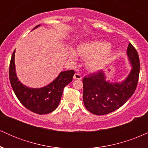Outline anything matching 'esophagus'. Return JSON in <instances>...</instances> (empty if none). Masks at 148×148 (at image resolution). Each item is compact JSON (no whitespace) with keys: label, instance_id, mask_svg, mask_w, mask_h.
I'll list each match as a JSON object with an SVG mask.
<instances>
[{"label":"esophagus","instance_id":"34e87169","mask_svg":"<svg viewBox=\"0 0 148 148\" xmlns=\"http://www.w3.org/2000/svg\"><path fill=\"white\" fill-rule=\"evenodd\" d=\"M74 79H76V80H81L82 79V76H81V74H78V73H76L74 75V77H73Z\"/></svg>","mask_w":148,"mask_h":148}]
</instances>
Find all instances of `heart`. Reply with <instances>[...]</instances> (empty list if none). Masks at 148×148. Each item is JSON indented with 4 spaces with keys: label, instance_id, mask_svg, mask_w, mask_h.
<instances>
[{
    "label": "heart",
    "instance_id": "b5f03b06",
    "mask_svg": "<svg viewBox=\"0 0 148 148\" xmlns=\"http://www.w3.org/2000/svg\"><path fill=\"white\" fill-rule=\"evenodd\" d=\"M79 56L87 58L86 66L91 71H99L108 63L113 54V48L105 41H91L81 44L77 48ZM72 60L77 58V54L73 49L69 51Z\"/></svg>",
    "mask_w": 148,
    "mask_h": 148
}]
</instances>
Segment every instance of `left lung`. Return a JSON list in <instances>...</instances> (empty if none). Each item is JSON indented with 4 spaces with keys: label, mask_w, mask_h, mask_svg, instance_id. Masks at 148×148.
<instances>
[{
    "label": "left lung",
    "mask_w": 148,
    "mask_h": 148,
    "mask_svg": "<svg viewBox=\"0 0 148 148\" xmlns=\"http://www.w3.org/2000/svg\"><path fill=\"white\" fill-rule=\"evenodd\" d=\"M127 56L132 69L123 81H106L103 71L84 78L83 99L85 106L90 113L101 115L113 112L134 94L138 84L140 62L138 53L131 43L127 47Z\"/></svg>",
    "instance_id": "8db88e82"
}]
</instances>
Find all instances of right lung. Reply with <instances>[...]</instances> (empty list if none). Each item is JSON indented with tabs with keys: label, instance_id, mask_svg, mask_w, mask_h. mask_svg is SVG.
<instances>
[{
	"label": "right lung",
	"instance_id": "right-lung-1",
	"mask_svg": "<svg viewBox=\"0 0 148 148\" xmlns=\"http://www.w3.org/2000/svg\"><path fill=\"white\" fill-rule=\"evenodd\" d=\"M40 26L37 25L33 28ZM15 50L10 64V81L16 97L23 106L37 114H47L53 111L58 106L64 88L72 81L74 70L61 72L51 83L40 88H29L22 84L16 74L14 62Z\"/></svg>",
	"mask_w": 148,
	"mask_h": 148
}]
</instances>
